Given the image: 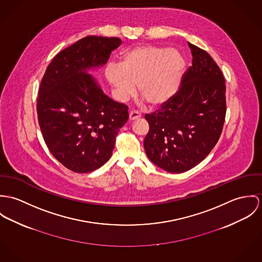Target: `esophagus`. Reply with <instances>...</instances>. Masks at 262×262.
I'll list each match as a JSON object with an SVG mask.
<instances>
[{"instance_id":"esophagus-1","label":"esophagus","mask_w":262,"mask_h":262,"mask_svg":"<svg viewBox=\"0 0 262 262\" xmlns=\"http://www.w3.org/2000/svg\"><path fill=\"white\" fill-rule=\"evenodd\" d=\"M142 117V115L137 111H130L129 112V120H135Z\"/></svg>"}]
</instances>
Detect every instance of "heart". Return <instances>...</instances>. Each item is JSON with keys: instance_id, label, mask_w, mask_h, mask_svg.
Returning <instances> with one entry per match:
<instances>
[{"instance_id": "b5f03b06", "label": "heart", "mask_w": 262, "mask_h": 262, "mask_svg": "<svg viewBox=\"0 0 262 262\" xmlns=\"http://www.w3.org/2000/svg\"><path fill=\"white\" fill-rule=\"evenodd\" d=\"M184 68V57L174 49L138 46L121 56L119 66L108 65L105 75L118 99L129 97L138 84V92L147 104L159 106L174 96Z\"/></svg>"}]
</instances>
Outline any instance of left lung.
<instances>
[{
	"label": "left lung",
	"instance_id": "left-lung-1",
	"mask_svg": "<svg viewBox=\"0 0 262 262\" xmlns=\"http://www.w3.org/2000/svg\"><path fill=\"white\" fill-rule=\"evenodd\" d=\"M192 66L181 86L161 108L145 115L149 129L144 145L148 159L170 173H183L210 154L226 116L225 79L213 58L188 43Z\"/></svg>",
	"mask_w": 262,
	"mask_h": 262
}]
</instances>
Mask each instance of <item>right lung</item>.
Listing matches in <instances>:
<instances>
[{"mask_svg":"<svg viewBox=\"0 0 262 262\" xmlns=\"http://www.w3.org/2000/svg\"><path fill=\"white\" fill-rule=\"evenodd\" d=\"M117 37L88 36L52 59L41 80L38 121L54 158L75 173H90L112 157L128 107L114 101L88 71L106 63Z\"/></svg>","mask_w":262,"mask_h":262,"instance_id":"right-lung-1","label":"right lung"}]
</instances>
